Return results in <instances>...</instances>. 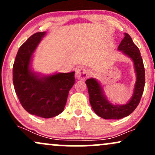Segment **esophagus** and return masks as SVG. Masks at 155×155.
Returning <instances> with one entry per match:
<instances>
[{
    "label": "esophagus",
    "instance_id": "obj_1",
    "mask_svg": "<svg viewBox=\"0 0 155 155\" xmlns=\"http://www.w3.org/2000/svg\"><path fill=\"white\" fill-rule=\"evenodd\" d=\"M89 71L88 69L85 68H80L77 70L76 74V76L78 79L80 80H84L87 78L89 76Z\"/></svg>",
    "mask_w": 155,
    "mask_h": 155
}]
</instances>
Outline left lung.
<instances>
[{"label":"left lung","mask_w":155,"mask_h":155,"mask_svg":"<svg viewBox=\"0 0 155 155\" xmlns=\"http://www.w3.org/2000/svg\"><path fill=\"white\" fill-rule=\"evenodd\" d=\"M118 49L132 59L136 73L134 90L127 104L113 105L107 100L101 84L97 80L91 78L85 81L92 109L96 114L105 120H120L130 114L139 104L144 89L145 70L143 60L139 49L133 43L129 34L124 33V37L119 45Z\"/></svg>","instance_id":"1"}]
</instances>
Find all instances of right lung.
<instances>
[{
	"label": "right lung",
	"mask_w": 155,
	"mask_h": 155,
	"mask_svg": "<svg viewBox=\"0 0 155 155\" xmlns=\"http://www.w3.org/2000/svg\"><path fill=\"white\" fill-rule=\"evenodd\" d=\"M45 34L34 33L19 47L13 65V83L25 110L35 116L51 118L64 110L69 90L75 83V72L41 76L32 71V56Z\"/></svg>",
	"instance_id": "add662e5"
}]
</instances>
